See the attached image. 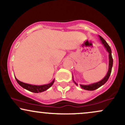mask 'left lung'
<instances>
[{
    "label": "left lung",
    "instance_id": "left-lung-1",
    "mask_svg": "<svg viewBox=\"0 0 125 125\" xmlns=\"http://www.w3.org/2000/svg\"><path fill=\"white\" fill-rule=\"evenodd\" d=\"M99 37L100 41H101V43L104 44V47L106 49L107 52L109 53V69H108V71H107V73L106 74V75L105 76V77H104L103 79H102L101 81H100L99 82H97L96 83H94L92 84H87V85H84V84H80L82 89H83L84 90H94L98 89L99 87H100V86H102V85L105 83L108 80L109 77L110 73H111L112 72V68L113 66V58L112 56V51H111V49H110V46H109V44L107 43L105 41V40L104 39V38H102L100 36H99ZM73 77V76H72ZM73 82L75 83L76 85H77V84L76 83L74 82V81L73 79Z\"/></svg>",
    "mask_w": 125,
    "mask_h": 125
}]
</instances>
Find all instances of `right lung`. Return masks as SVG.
<instances>
[{
  "label": "right lung",
  "mask_w": 125,
  "mask_h": 125,
  "mask_svg": "<svg viewBox=\"0 0 125 125\" xmlns=\"http://www.w3.org/2000/svg\"><path fill=\"white\" fill-rule=\"evenodd\" d=\"M15 79L16 80L17 82L18 83V84L20 86H21L23 88L33 93H41L48 90L49 88H50L52 86V84H53L54 82V79H53L52 82L46 84H43V85H33V84L25 83L19 81L16 77Z\"/></svg>",
  "instance_id": "right-lung-1"
}]
</instances>
